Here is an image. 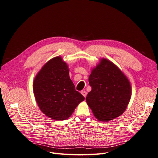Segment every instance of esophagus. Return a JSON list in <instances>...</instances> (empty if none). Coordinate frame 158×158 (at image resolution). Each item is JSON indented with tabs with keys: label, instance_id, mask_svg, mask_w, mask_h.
I'll return each instance as SVG.
<instances>
[{
	"label": "esophagus",
	"instance_id": "esophagus-1",
	"mask_svg": "<svg viewBox=\"0 0 158 158\" xmlns=\"http://www.w3.org/2000/svg\"><path fill=\"white\" fill-rule=\"evenodd\" d=\"M81 94L83 95L85 97H86V95H87V93H86V91H85V90H82V91H81Z\"/></svg>",
	"mask_w": 158,
	"mask_h": 158
}]
</instances>
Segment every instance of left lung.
Here are the masks:
<instances>
[{
    "label": "left lung",
    "instance_id": "1",
    "mask_svg": "<svg viewBox=\"0 0 158 158\" xmlns=\"http://www.w3.org/2000/svg\"><path fill=\"white\" fill-rule=\"evenodd\" d=\"M88 81L92 90L86 101L97 119L108 122L126 111L131 97V86L117 65L102 58L92 70Z\"/></svg>",
    "mask_w": 158,
    "mask_h": 158
}]
</instances>
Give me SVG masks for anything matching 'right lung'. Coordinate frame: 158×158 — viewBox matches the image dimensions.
I'll list each match as a JSON object with an SVG mask.
<instances>
[{
	"label": "right lung",
	"mask_w": 158,
	"mask_h": 158,
	"mask_svg": "<svg viewBox=\"0 0 158 158\" xmlns=\"http://www.w3.org/2000/svg\"><path fill=\"white\" fill-rule=\"evenodd\" d=\"M33 92L40 110L56 120L69 118L85 100L76 90L68 64L61 56L52 58L42 66L33 81Z\"/></svg>",
	"instance_id": "add662e5"
}]
</instances>
